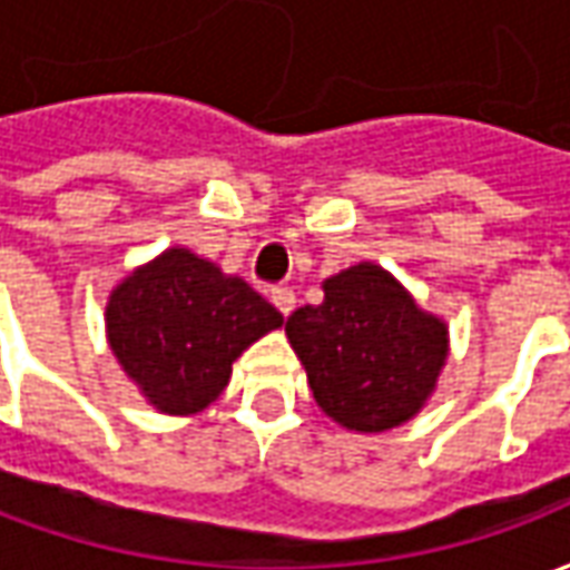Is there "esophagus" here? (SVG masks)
Masks as SVG:
<instances>
[{
	"label": "esophagus",
	"instance_id": "1",
	"mask_svg": "<svg viewBox=\"0 0 570 570\" xmlns=\"http://www.w3.org/2000/svg\"><path fill=\"white\" fill-rule=\"evenodd\" d=\"M272 302H274V308L281 311L284 317H289V314H293V308H296V293H293L289 286H274Z\"/></svg>",
	"mask_w": 570,
	"mask_h": 570
}]
</instances>
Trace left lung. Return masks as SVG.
Instances as JSON below:
<instances>
[{
  "label": "left lung",
  "instance_id": "obj_1",
  "mask_svg": "<svg viewBox=\"0 0 570 570\" xmlns=\"http://www.w3.org/2000/svg\"><path fill=\"white\" fill-rule=\"evenodd\" d=\"M286 338L317 406L357 433L415 419L449 357V326L372 262L326 277L323 302L293 311Z\"/></svg>",
  "mask_w": 570,
  "mask_h": 570
}]
</instances>
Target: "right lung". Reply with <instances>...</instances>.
<instances>
[{
  "label": "right lung",
  "mask_w": 570,
  "mask_h": 570,
  "mask_svg": "<svg viewBox=\"0 0 570 570\" xmlns=\"http://www.w3.org/2000/svg\"><path fill=\"white\" fill-rule=\"evenodd\" d=\"M284 314L235 274L170 247L134 268L106 305L109 347L164 415H198L223 394L235 363Z\"/></svg>",
  "instance_id": "obj_1"
}]
</instances>
